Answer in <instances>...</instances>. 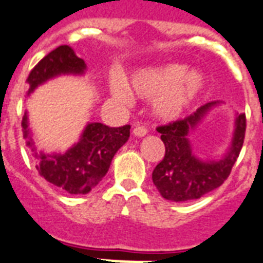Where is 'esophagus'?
<instances>
[{"label": "esophagus", "mask_w": 263, "mask_h": 263, "mask_svg": "<svg viewBox=\"0 0 263 263\" xmlns=\"http://www.w3.org/2000/svg\"><path fill=\"white\" fill-rule=\"evenodd\" d=\"M146 133H148V129L145 126L136 125V127L133 129V134L136 137H144V136H146Z\"/></svg>", "instance_id": "1"}]
</instances>
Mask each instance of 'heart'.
I'll return each mask as SVG.
<instances>
[{
  "label": "heart",
  "mask_w": 263,
  "mask_h": 263,
  "mask_svg": "<svg viewBox=\"0 0 263 263\" xmlns=\"http://www.w3.org/2000/svg\"><path fill=\"white\" fill-rule=\"evenodd\" d=\"M206 77L187 65L168 64L144 69L132 77V87L140 98L153 100L155 114L161 119L179 118L205 87ZM111 92L122 102L130 100L129 88L122 80L111 83Z\"/></svg>",
  "instance_id": "1"
}]
</instances>
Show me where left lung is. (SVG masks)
<instances>
[{"label": "left lung", "instance_id": "obj_1", "mask_svg": "<svg viewBox=\"0 0 263 263\" xmlns=\"http://www.w3.org/2000/svg\"><path fill=\"white\" fill-rule=\"evenodd\" d=\"M218 103H208L184 119L157 127L165 145V155L153 170L152 180L163 198L174 202L198 199L220 187L230 176L245 141L246 114L236 115L232 142L221 159L203 160L193 152L189 140L208 111Z\"/></svg>", "mask_w": 263, "mask_h": 263}]
</instances>
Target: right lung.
Returning <instances> with one entry per match:
<instances>
[{"mask_svg": "<svg viewBox=\"0 0 263 263\" xmlns=\"http://www.w3.org/2000/svg\"><path fill=\"white\" fill-rule=\"evenodd\" d=\"M87 65L79 58L72 47L64 45L57 47L37 62L31 70L27 84L28 95L47 80L61 74H84ZM27 145L32 148L35 157L39 159L37 171L47 182L62 189L69 194H87L103 179L110 168L112 157L130 137V125L121 127L93 122L84 129L80 141L65 153L46 155L36 152L28 129L27 112L22 122Z\"/></svg>", "mask_w": 263, "mask_h": 263, "instance_id": "obj_1", "label": "right lung"}]
</instances>
